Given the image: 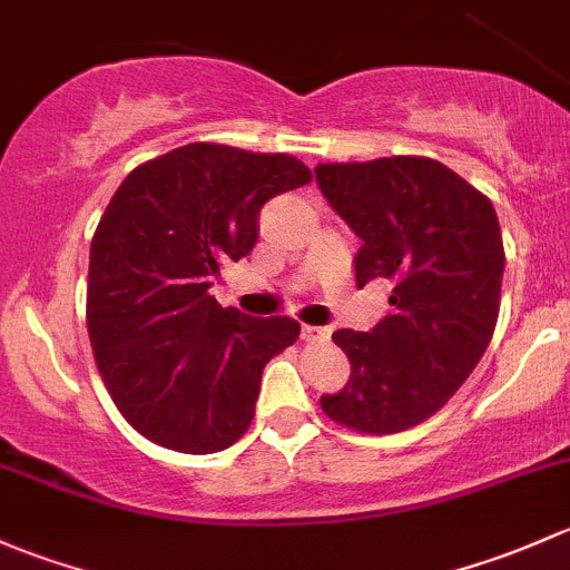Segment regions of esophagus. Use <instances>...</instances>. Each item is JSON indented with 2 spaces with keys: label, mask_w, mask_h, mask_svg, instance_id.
Wrapping results in <instances>:
<instances>
[{
  "label": "esophagus",
  "mask_w": 570,
  "mask_h": 570,
  "mask_svg": "<svg viewBox=\"0 0 570 570\" xmlns=\"http://www.w3.org/2000/svg\"><path fill=\"white\" fill-rule=\"evenodd\" d=\"M301 338H303V341H327V338H331V327L303 325V327H301Z\"/></svg>",
  "instance_id": "esophagus-1"
}]
</instances>
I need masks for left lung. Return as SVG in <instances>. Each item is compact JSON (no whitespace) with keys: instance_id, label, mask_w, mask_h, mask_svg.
I'll return each instance as SVG.
<instances>
[{"instance_id":"obj_1","label":"left lung","mask_w":570,"mask_h":570,"mask_svg":"<svg viewBox=\"0 0 570 570\" xmlns=\"http://www.w3.org/2000/svg\"><path fill=\"white\" fill-rule=\"evenodd\" d=\"M314 175L363 239L355 284H393L376 327L333 333L352 374L320 404L346 429L399 434L448 404L494 335L505 269L497 213L456 171L417 155L320 164Z\"/></svg>"}]
</instances>
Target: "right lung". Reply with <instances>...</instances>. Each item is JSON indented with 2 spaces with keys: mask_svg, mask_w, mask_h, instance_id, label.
<instances>
[{
  "mask_svg": "<svg viewBox=\"0 0 570 570\" xmlns=\"http://www.w3.org/2000/svg\"><path fill=\"white\" fill-rule=\"evenodd\" d=\"M305 183L292 155L194 141L111 196L89 248L87 331L111 401L155 445L218 453L248 431L262 371L301 325L220 308L209 286L254 250L265 202Z\"/></svg>",
  "mask_w": 570,
  "mask_h": 570,
  "instance_id": "right-lung-1",
  "label": "right lung"
}]
</instances>
